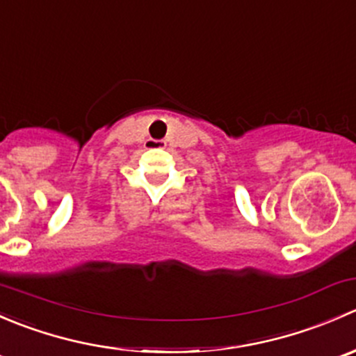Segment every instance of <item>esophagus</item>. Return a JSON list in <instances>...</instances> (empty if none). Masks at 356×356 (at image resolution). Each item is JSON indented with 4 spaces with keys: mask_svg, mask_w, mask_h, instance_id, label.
<instances>
[{
    "mask_svg": "<svg viewBox=\"0 0 356 356\" xmlns=\"http://www.w3.org/2000/svg\"><path fill=\"white\" fill-rule=\"evenodd\" d=\"M165 141H155V139H152V141L146 143V148H165Z\"/></svg>",
    "mask_w": 356,
    "mask_h": 356,
    "instance_id": "obj_1",
    "label": "esophagus"
}]
</instances>
